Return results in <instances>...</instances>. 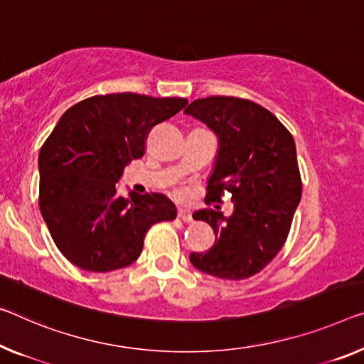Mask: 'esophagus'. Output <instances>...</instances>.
Returning <instances> with one entry per match:
<instances>
[{
  "instance_id": "1",
  "label": "esophagus",
  "mask_w": 364,
  "mask_h": 364,
  "mask_svg": "<svg viewBox=\"0 0 364 364\" xmlns=\"http://www.w3.org/2000/svg\"><path fill=\"white\" fill-rule=\"evenodd\" d=\"M177 218H178V220H182L183 223H192V213H190L188 210L178 208V211H177Z\"/></svg>"
}]
</instances>
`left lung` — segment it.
Wrapping results in <instances>:
<instances>
[{
  "label": "left lung",
  "instance_id": "obj_1",
  "mask_svg": "<svg viewBox=\"0 0 364 364\" xmlns=\"http://www.w3.org/2000/svg\"><path fill=\"white\" fill-rule=\"evenodd\" d=\"M183 114L210 128L218 138L206 200L232 193L234 211L225 216L203 208L193 220L213 228L215 245L190 254L197 270L223 279H244L270 264L288 237L301 200L296 144L272 112L252 100L211 96L197 99Z\"/></svg>",
  "mask_w": 364,
  "mask_h": 364
}]
</instances>
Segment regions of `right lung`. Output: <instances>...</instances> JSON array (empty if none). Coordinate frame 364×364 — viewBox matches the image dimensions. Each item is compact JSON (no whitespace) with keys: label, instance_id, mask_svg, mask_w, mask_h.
Masks as SVG:
<instances>
[{"label":"right lung","instance_id":"1","mask_svg":"<svg viewBox=\"0 0 364 364\" xmlns=\"http://www.w3.org/2000/svg\"><path fill=\"white\" fill-rule=\"evenodd\" d=\"M182 97L120 92L94 96L61 115L38 153V206L60 252L87 272L128 267L144 234L172 221L177 208L163 193L119 195L125 167L144 153L149 128L186 107Z\"/></svg>","mask_w":364,"mask_h":364}]
</instances>
